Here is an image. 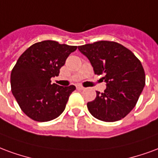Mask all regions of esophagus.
<instances>
[{
	"instance_id": "34e87169",
	"label": "esophagus",
	"mask_w": 158,
	"mask_h": 158,
	"mask_svg": "<svg viewBox=\"0 0 158 158\" xmlns=\"http://www.w3.org/2000/svg\"><path fill=\"white\" fill-rule=\"evenodd\" d=\"M77 88L78 90H84V89H85L83 87H81V86H80V85H79V86H77Z\"/></svg>"
}]
</instances>
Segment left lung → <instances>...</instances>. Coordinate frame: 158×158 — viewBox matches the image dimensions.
Segmentation results:
<instances>
[{"mask_svg":"<svg viewBox=\"0 0 158 158\" xmlns=\"http://www.w3.org/2000/svg\"><path fill=\"white\" fill-rule=\"evenodd\" d=\"M87 57L94 73L103 75L104 93L88 102L91 114L99 120L114 122L125 118L134 109L145 87V71L140 61L120 44L98 41L78 46Z\"/></svg>","mask_w":158,"mask_h":158,"instance_id":"8db88e82","label":"left lung"}]
</instances>
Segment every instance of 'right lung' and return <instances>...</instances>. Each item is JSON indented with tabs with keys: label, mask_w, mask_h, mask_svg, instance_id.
Here are the masks:
<instances>
[{
	"label": "right lung",
	"mask_w": 158,
	"mask_h": 158,
	"mask_svg": "<svg viewBox=\"0 0 158 158\" xmlns=\"http://www.w3.org/2000/svg\"><path fill=\"white\" fill-rule=\"evenodd\" d=\"M77 46L44 40L31 45L18 58L11 73V93L23 112L33 120H52L65 110L76 87L51 84Z\"/></svg>",
	"instance_id": "obj_1"
}]
</instances>
